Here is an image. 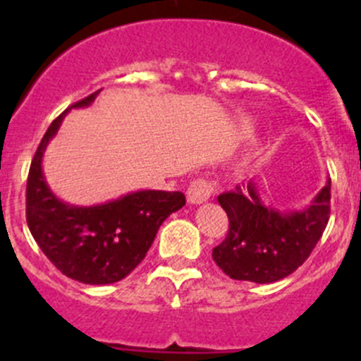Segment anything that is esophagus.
<instances>
[{
	"mask_svg": "<svg viewBox=\"0 0 361 361\" xmlns=\"http://www.w3.org/2000/svg\"><path fill=\"white\" fill-rule=\"evenodd\" d=\"M213 192H214L213 181L199 178V180H195L194 183L188 187L187 199L190 204H202V202H206L211 195H213Z\"/></svg>",
	"mask_w": 361,
	"mask_h": 361,
	"instance_id": "1",
	"label": "esophagus"
}]
</instances>
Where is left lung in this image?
<instances>
[{
    "mask_svg": "<svg viewBox=\"0 0 361 361\" xmlns=\"http://www.w3.org/2000/svg\"><path fill=\"white\" fill-rule=\"evenodd\" d=\"M218 202L228 216L227 238L213 248L218 267L238 281L276 283L297 271L322 238L330 214V180L304 209L267 206L255 181L218 195Z\"/></svg>",
    "mask_w": 361,
    "mask_h": 361,
    "instance_id": "left-lung-1",
    "label": "left lung"
}]
</instances>
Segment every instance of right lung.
I'll use <instances>...</instances> for the list:
<instances>
[{"mask_svg": "<svg viewBox=\"0 0 361 361\" xmlns=\"http://www.w3.org/2000/svg\"><path fill=\"white\" fill-rule=\"evenodd\" d=\"M97 94L75 103L50 123L29 169L25 218L35 241L64 276L85 285H111L141 264L162 221L185 206V195L137 190L115 201L75 206L54 194L43 173V154L68 111L90 106Z\"/></svg>", "mask_w": 361, "mask_h": 361, "instance_id": "add662e5", "label": "right lung"}]
</instances>
